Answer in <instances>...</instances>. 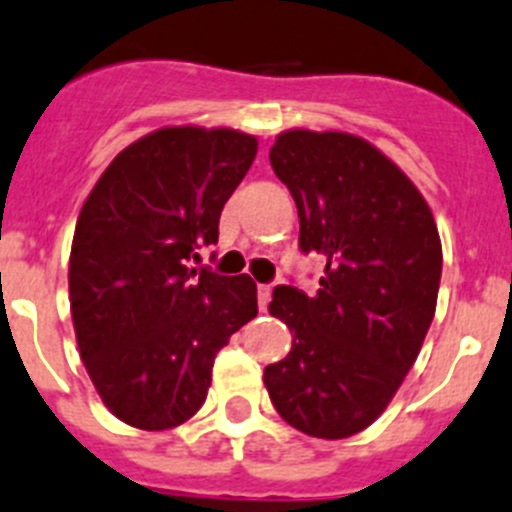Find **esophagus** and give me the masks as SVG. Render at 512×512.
Masks as SVG:
<instances>
[{"label":"esophagus","mask_w":512,"mask_h":512,"mask_svg":"<svg viewBox=\"0 0 512 512\" xmlns=\"http://www.w3.org/2000/svg\"><path fill=\"white\" fill-rule=\"evenodd\" d=\"M270 298H272L270 285H257V305H260V310H267V305H270Z\"/></svg>","instance_id":"esophagus-1"}]
</instances>
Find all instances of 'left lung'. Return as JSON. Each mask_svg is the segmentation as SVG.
Instances as JSON below:
<instances>
[{"label":"left lung","mask_w":512,"mask_h":512,"mask_svg":"<svg viewBox=\"0 0 512 512\" xmlns=\"http://www.w3.org/2000/svg\"><path fill=\"white\" fill-rule=\"evenodd\" d=\"M270 164L298 207L300 250L326 257V272L313 298L272 290L293 348L265 369L267 394L290 427L351 437L384 412L432 326L437 224L409 176L351 133L285 131Z\"/></svg>","instance_id":"1"}]
</instances>
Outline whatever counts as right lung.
Returning a JSON list of instances; mask_svg holds the SVG:
<instances>
[{"label": "right lung", "mask_w": 512, "mask_h": 512, "mask_svg": "<svg viewBox=\"0 0 512 512\" xmlns=\"http://www.w3.org/2000/svg\"><path fill=\"white\" fill-rule=\"evenodd\" d=\"M257 154L232 128H161L111 161L70 250L75 338L100 399L159 432L199 412L219 348L257 315L247 275L191 267Z\"/></svg>", "instance_id": "add662e5"}]
</instances>
